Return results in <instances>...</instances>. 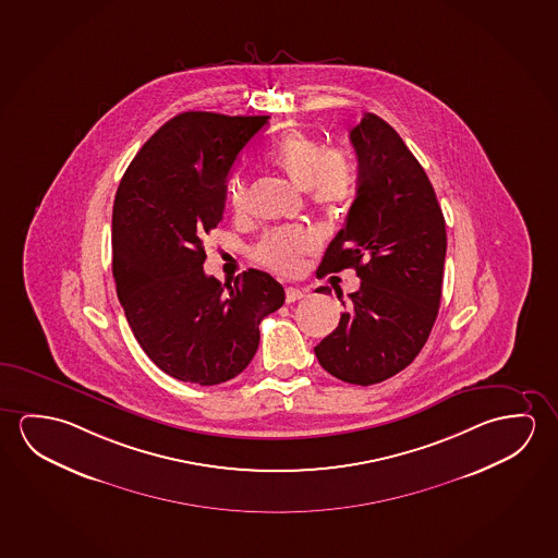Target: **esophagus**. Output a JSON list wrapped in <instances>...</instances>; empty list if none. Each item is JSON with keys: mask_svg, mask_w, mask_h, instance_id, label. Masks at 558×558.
I'll list each match as a JSON object with an SVG mask.
<instances>
[{"mask_svg": "<svg viewBox=\"0 0 558 558\" xmlns=\"http://www.w3.org/2000/svg\"><path fill=\"white\" fill-rule=\"evenodd\" d=\"M284 296H287V302H296L302 301L306 296V292L302 291V289H296V287H287Z\"/></svg>", "mask_w": 558, "mask_h": 558, "instance_id": "34e87169", "label": "esophagus"}]
</instances>
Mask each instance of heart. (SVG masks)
<instances>
[{"label":"heart","mask_w":558,"mask_h":558,"mask_svg":"<svg viewBox=\"0 0 558 558\" xmlns=\"http://www.w3.org/2000/svg\"><path fill=\"white\" fill-rule=\"evenodd\" d=\"M269 159L283 170L296 186L308 187L312 202L329 213L343 209L356 187V167L345 150L326 149L322 143L301 130L283 133ZM227 202L234 213L246 209L248 180L234 174L227 182ZM316 248L312 232L301 227L271 230L254 250L259 264L279 271L296 274L302 266V256Z\"/></svg>","instance_id":"1"}]
</instances>
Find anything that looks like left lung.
<instances>
[{"mask_svg": "<svg viewBox=\"0 0 558 558\" xmlns=\"http://www.w3.org/2000/svg\"><path fill=\"white\" fill-rule=\"evenodd\" d=\"M351 143L356 197L319 271L353 267L363 283L347 302L337 294L347 312L314 353L331 376L371 386L413 363L430 336L442 299L446 222L425 169L388 122L366 112Z\"/></svg>", "mask_w": 558, "mask_h": 558, "instance_id": "8db88e82", "label": "left lung"}]
</instances>
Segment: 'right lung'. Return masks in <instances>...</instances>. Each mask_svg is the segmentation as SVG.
Returning a JSON list of instances; mask_svg holds the SVG:
<instances>
[{
  "label": "right lung",
  "mask_w": 558,
  "mask_h": 558,
  "mask_svg": "<svg viewBox=\"0 0 558 558\" xmlns=\"http://www.w3.org/2000/svg\"><path fill=\"white\" fill-rule=\"evenodd\" d=\"M267 120L174 116L116 192V292L137 343L177 380L215 386L239 376L256 354L259 322L283 306V287L266 271L248 269L232 284L204 271V239L221 222L230 169Z\"/></svg>",
  "instance_id": "right-lung-1"
}]
</instances>
